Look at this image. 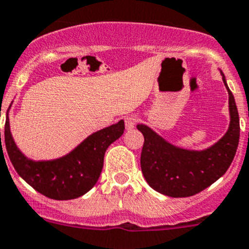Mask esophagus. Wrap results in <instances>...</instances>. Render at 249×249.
Returning <instances> with one entry per match:
<instances>
[{
    "instance_id": "esophagus-1",
    "label": "esophagus",
    "mask_w": 249,
    "mask_h": 249,
    "mask_svg": "<svg viewBox=\"0 0 249 249\" xmlns=\"http://www.w3.org/2000/svg\"><path fill=\"white\" fill-rule=\"evenodd\" d=\"M137 117L136 115H127V117H125L124 122H125V127H126V130H131L134 129L135 125H136L137 123Z\"/></svg>"
}]
</instances>
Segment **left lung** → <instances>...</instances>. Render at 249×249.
<instances>
[{"label": "left lung", "mask_w": 249, "mask_h": 249, "mask_svg": "<svg viewBox=\"0 0 249 249\" xmlns=\"http://www.w3.org/2000/svg\"><path fill=\"white\" fill-rule=\"evenodd\" d=\"M223 81L229 92L230 126L209 148L204 151L178 148L147 125H137L144 137L141 152L142 174L148 185L159 194L175 198L194 196L221 178L232 163L240 140V118L224 74Z\"/></svg>", "instance_id": "obj_1"}]
</instances>
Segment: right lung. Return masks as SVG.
I'll return each mask as SVG.
<instances>
[{
    "instance_id": "add662e5",
    "label": "right lung",
    "mask_w": 249,
    "mask_h": 249,
    "mask_svg": "<svg viewBox=\"0 0 249 249\" xmlns=\"http://www.w3.org/2000/svg\"><path fill=\"white\" fill-rule=\"evenodd\" d=\"M124 120H120L93 132L62 158L35 161L26 158L14 143L7 114L4 143L14 169L33 189L48 198L67 201L83 196L95 186L102 171L106 151L124 134Z\"/></svg>"
}]
</instances>
